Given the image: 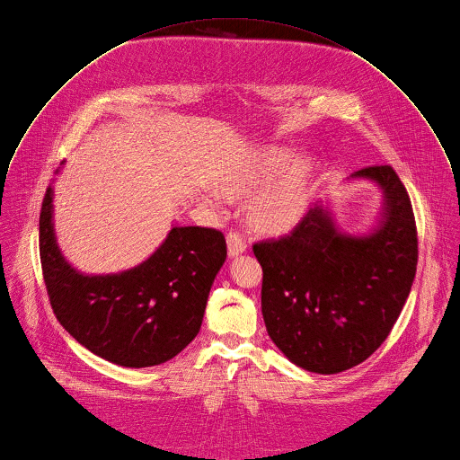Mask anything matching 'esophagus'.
I'll list each match as a JSON object with an SVG mask.
<instances>
[{"label":"esophagus","instance_id":"1","mask_svg":"<svg viewBox=\"0 0 460 460\" xmlns=\"http://www.w3.org/2000/svg\"><path fill=\"white\" fill-rule=\"evenodd\" d=\"M226 246H228V255L230 257H237L243 252H246V241L237 232H230L226 235Z\"/></svg>","mask_w":460,"mask_h":460}]
</instances>
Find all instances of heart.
<instances>
[{
    "label": "heart",
    "mask_w": 460,
    "mask_h": 460,
    "mask_svg": "<svg viewBox=\"0 0 460 460\" xmlns=\"http://www.w3.org/2000/svg\"><path fill=\"white\" fill-rule=\"evenodd\" d=\"M293 151L264 146L246 153L219 178L217 189L228 199L253 196L246 208L250 226L264 235L291 232L304 217L316 185V164L295 160Z\"/></svg>",
    "instance_id": "heart-1"
}]
</instances>
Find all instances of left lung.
Instances as JSON below:
<instances>
[{
    "label": "left lung",
    "instance_id": "left-lung-1",
    "mask_svg": "<svg viewBox=\"0 0 460 460\" xmlns=\"http://www.w3.org/2000/svg\"><path fill=\"white\" fill-rule=\"evenodd\" d=\"M385 196L381 225L340 234L316 205L279 239L253 244L262 266V316L295 365L336 374L365 361L390 334L417 270V228L404 185L390 165L359 169Z\"/></svg>",
    "mask_w": 460,
    "mask_h": 460
}]
</instances>
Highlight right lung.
<instances>
[{"label":"right lung","instance_id":"obj_1","mask_svg":"<svg viewBox=\"0 0 460 460\" xmlns=\"http://www.w3.org/2000/svg\"><path fill=\"white\" fill-rule=\"evenodd\" d=\"M40 255L61 325L93 354L142 368L169 361L199 332L212 282L226 259V241L216 228L174 226L140 266L83 275L56 243L49 187L40 216Z\"/></svg>","mask_w":460,"mask_h":460}]
</instances>
